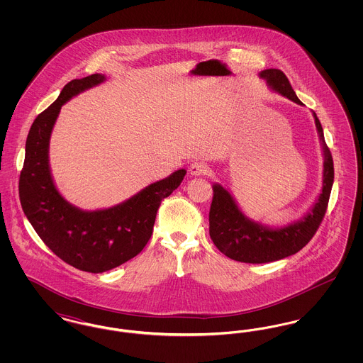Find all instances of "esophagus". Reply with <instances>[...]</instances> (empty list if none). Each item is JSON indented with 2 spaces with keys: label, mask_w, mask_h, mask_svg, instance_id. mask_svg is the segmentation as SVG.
<instances>
[{
  "label": "esophagus",
  "mask_w": 363,
  "mask_h": 363,
  "mask_svg": "<svg viewBox=\"0 0 363 363\" xmlns=\"http://www.w3.org/2000/svg\"><path fill=\"white\" fill-rule=\"evenodd\" d=\"M208 173L207 163L204 162H193L189 166V174L193 177H200Z\"/></svg>",
  "instance_id": "1"
}]
</instances>
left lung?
I'll list each match as a JSON object with an SVG mask.
<instances>
[{"instance_id":"left-lung-1","label":"left lung","mask_w":363,"mask_h":363,"mask_svg":"<svg viewBox=\"0 0 363 363\" xmlns=\"http://www.w3.org/2000/svg\"><path fill=\"white\" fill-rule=\"evenodd\" d=\"M259 77L279 95L301 104L286 74L279 69L262 70ZM315 129L323 150V188L308 212L291 223L271 227L247 218L231 191L213 184V197L209 209V235L215 246L230 259L249 264H264L286 259L299 252L315 234L321 223L333 185V160L321 122L313 111Z\"/></svg>"}]
</instances>
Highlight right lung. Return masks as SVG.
<instances>
[{
	"instance_id": "right-lung-1",
	"label": "right lung",
	"mask_w": 363,
	"mask_h": 363,
	"mask_svg": "<svg viewBox=\"0 0 363 363\" xmlns=\"http://www.w3.org/2000/svg\"><path fill=\"white\" fill-rule=\"evenodd\" d=\"M104 82L106 76L101 73L72 80L57 101L35 118L18 181L21 208L40 240L62 261L91 274L110 271L138 256L152 235L160 201L181 185L186 174L179 169L104 209L86 211L64 199L55 186L49 162L54 123L61 107L73 96Z\"/></svg>"
}]
</instances>
